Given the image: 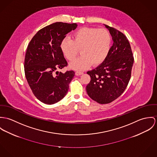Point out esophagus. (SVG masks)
Listing matches in <instances>:
<instances>
[{
	"instance_id": "obj_1",
	"label": "esophagus",
	"mask_w": 157,
	"mask_h": 157,
	"mask_svg": "<svg viewBox=\"0 0 157 157\" xmlns=\"http://www.w3.org/2000/svg\"><path fill=\"white\" fill-rule=\"evenodd\" d=\"M82 74H83V72H82V71H76L75 72V75H76V76H79V75H82Z\"/></svg>"
}]
</instances>
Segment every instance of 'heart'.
<instances>
[{
    "label": "heart",
    "mask_w": 157,
    "mask_h": 157,
    "mask_svg": "<svg viewBox=\"0 0 157 157\" xmlns=\"http://www.w3.org/2000/svg\"><path fill=\"white\" fill-rule=\"evenodd\" d=\"M111 36L105 29L84 27L75 31L72 39L64 38L61 49L69 61H73L79 52L81 55L70 64L75 70L86 69L91 64L98 66L104 61L109 52Z\"/></svg>",
    "instance_id": "b5f03b06"
}]
</instances>
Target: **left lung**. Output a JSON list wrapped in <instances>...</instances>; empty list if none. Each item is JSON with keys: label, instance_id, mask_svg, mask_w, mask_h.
<instances>
[{"label": "left lung", "instance_id": "1", "mask_svg": "<svg viewBox=\"0 0 157 157\" xmlns=\"http://www.w3.org/2000/svg\"><path fill=\"white\" fill-rule=\"evenodd\" d=\"M105 26L114 43L102 64L87 71L91 80L86 87L90 98L101 104L111 103L123 93L131 79L134 60L127 37L116 28Z\"/></svg>", "mask_w": 157, "mask_h": 157}]
</instances>
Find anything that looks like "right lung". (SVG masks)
<instances>
[{"mask_svg":"<svg viewBox=\"0 0 157 157\" xmlns=\"http://www.w3.org/2000/svg\"><path fill=\"white\" fill-rule=\"evenodd\" d=\"M76 23L56 22L39 30L30 41L25 58V74L35 97L46 104H55L67 94L75 76L73 70H57L68 66L60 47Z\"/></svg>","mask_w":157,"mask_h":157,"instance_id":"right-lung-1","label":"right lung"}]
</instances>
